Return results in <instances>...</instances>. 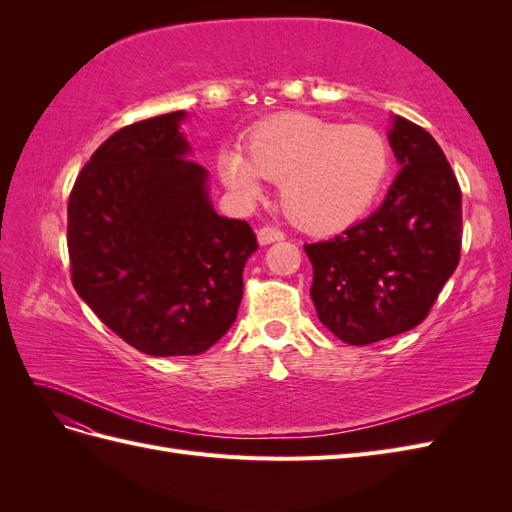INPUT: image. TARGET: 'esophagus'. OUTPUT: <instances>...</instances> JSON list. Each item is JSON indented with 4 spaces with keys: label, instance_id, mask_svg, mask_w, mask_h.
I'll return each mask as SVG.
<instances>
[{
    "label": "esophagus",
    "instance_id": "34e87169",
    "mask_svg": "<svg viewBox=\"0 0 512 512\" xmlns=\"http://www.w3.org/2000/svg\"><path fill=\"white\" fill-rule=\"evenodd\" d=\"M286 235L282 230H277L273 226H262L258 230V243L260 245H269V243H275V241H282Z\"/></svg>",
    "mask_w": 512,
    "mask_h": 512
}]
</instances>
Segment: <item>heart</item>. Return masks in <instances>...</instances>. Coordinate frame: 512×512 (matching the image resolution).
I'll return each mask as SVG.
<instances>
[{
	"label": "heart",
	"mask_w": 512,
	"mask_h": 512,
	"mask_svg": "<svg viewBox=\"0 0 512 512\" xmlns=\"http://www.w3.org/2000/svg\"><path fill=\"white\" fill-rule=\"evenodd\" d=\"M247 149H226L220 175L243 198H258L265 179L282 183V207L301 228L327 232L359 220L391 170L386 138L367 123H337L307 113L260 121Z\"/></svg>",
	"instance_id": "heart-1"
}]
</instances>
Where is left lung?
Listing matches in <instances>:
<instances>
[{"label": "left lung", "mask_w": 512, "mask_h": 512, "mask_svg": "<svg viewBox=\"0 0 512 512\" xmlns=\"http://www.w3.org/2000/svg\"><path fill=\"white\" fill-rule=\"evenodd\" d=\"M401 164L384 203L327 241L305 243L320 322L350 346L421 324L461 256V188L433 136L395 117Z\"/></svg>", "instance_id": "8db88e82"}]
</instances>
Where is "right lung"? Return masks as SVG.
Wrapping results in <instances>:
<instances>
[{"instance_id":"add662e5","label":"right lung","mask_w":512,"mask_h":512,"mask_svg":"<svg viewBox=\"0 0 512 512\" xmlns=\"http://www.w3.org/2000/svg\"><path fill=\"white\" fill-rule=\"evenodd\" d=\"M183 111L136 121L96 149L68 198L74 290L132 348L209 350L237 318L247 222L213 211L207 170L185 158Z\"/></svg>"}]
</instances>
